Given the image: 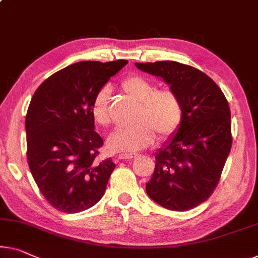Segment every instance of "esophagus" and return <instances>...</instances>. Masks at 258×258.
I'll return each mask as SVG.
<instances>
[{"instance_id": "1", "label": "esophagus", "mask_w": 258, "mask_h": 258, "mask_svg": "<svg viewBox=\"0 0 258 258\" xmlns=\"http://www.w3.org/2000/svg\"><path fill=\"white\" fill-rule=\"evenodd\" d=\"M137 156V154H119L118 160H132Z\"/></svg>"}]
</instances>
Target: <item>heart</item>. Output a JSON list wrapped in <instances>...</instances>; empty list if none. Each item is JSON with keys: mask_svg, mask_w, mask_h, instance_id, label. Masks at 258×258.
<instances>
[{"mask_svg": "<svg viewBox=\"0 0 258 258\" xmlns=\"http://www.w3.org/2000/svg\"><path fill=\"white\" fill-rule=\"evenodd\" d=\"M121 89L131 98L139 102L136 125L120 127L111 134L107 145L113 152H137L148 147L155 139L171 137L178 130L183 119L180 98L170 89H156L151 80L141 75H131L121 83ZM109 89L97 92L91 104V114L96 124H110Z\"/></svg>", "mask_w": 258, "mask_h": 258, "instance_id": "heart-1", "label": "heart"}]
</instances>
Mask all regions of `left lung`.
Instances as JSON below:
<instances>
[{
  "label": "left lung",
  "mask_w": 258,
  "mask_h": 258,
  "mask_svg": "<svg viewBox=\"0 0 258 258\" xmlns=\"http://www.w3.org/2000/svg\"><path fill=\"white\" fill-rule=\"evenodd\" d=\"M136 66L162 78L183 105L177 133L156 153L146 192L164 209L191 210L213 194L232 148L228 102L218 84L195 67L176 61Z\"/></svg>",
  "instance_id": "8db88e82"
}]
</instances>
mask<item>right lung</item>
<instances>
[{
  "instance_id": "1",
  "label": "right lung",
  "mask_w": 258,
  "mask_h": 258,
  "mask_svg": "<svg viewBox=\"0 0 258 258\" xmlns=\"http://www.w3.org/2000/svg\"><path fill=\"white\" fill-rule=\"evenodd\" d=\"M127 60L81 61L46 79L25 118L28 163L34 182L55 210L78 213L101 201L116 164L98 159L103 139L91 104Z\"/></svg>"
}]
</instances>
